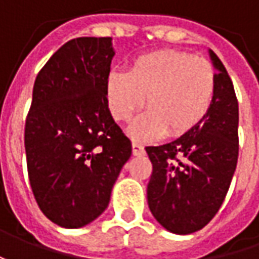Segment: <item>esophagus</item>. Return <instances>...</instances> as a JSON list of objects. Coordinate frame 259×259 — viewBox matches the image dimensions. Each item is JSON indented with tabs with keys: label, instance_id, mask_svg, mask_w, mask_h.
Instances as JSON below:
<instances>
[{
	"label": "esophagus",
	"instance_id": "esophagus-1",
	"mask_svg": "<svg viewBox=\"0 0 259 259\" xmlns=\"http://www.w3.org/2000/svg\"><path fill=\"white\" fill-rule=\"evenodd\" d=\"M133 154L134 155H144L145 154V150H144V145L140 144V143H133Z\"/></svg>",
	"mask_w": 259,
	"mask_h": 259
}]
</instances>
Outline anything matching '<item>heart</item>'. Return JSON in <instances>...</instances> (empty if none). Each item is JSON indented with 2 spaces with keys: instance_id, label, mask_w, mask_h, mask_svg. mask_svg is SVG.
<instances>
[{
  "instance_id": "1",
  "label": "heart",
  "mask_w": 259,
  "mask_h": 259,
  "mask_svg": "<svg viewBox=\"0 0 259 259\" xmlns=\"http://www.w3.org/2000/svg\"><path fill=\"white\" fill-rule=\"evenodd\" d=\"M216 72L209 60L180 50H157L138 56L128 72L112 70L106 77V101L116 121H128L135 140H150L167 131L182 135L202 122L213 104Z\"/></svg>"
}]
</instances>
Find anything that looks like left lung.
Here are the masks:
<instances>
[{
	"label": "left lung",
	"instance_id": "1",
	"mask_svg": "<svg viewBox=\"0 0 259 259\" xmlns=\"http://www.w3.org/2000/svg\"><path fill=\"white\" fill-rule=\"evenodd\" d=\"M209 55L216 69V95L207 115L174 141L145 147L153 164L148 207L173 234H193L213 219L238 163L239 109L234 83L221 59L212 50Z\"/></svg>",
	"mask_w": 259,
	"mask_h": 259
}]
</instances>
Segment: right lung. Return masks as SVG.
Returning a JSON list of instances; mask_svg holds the SVG:
<instances>
[{"instance_id":"obj_1","label":"right lung","mask_w":259,"mask_h":259,"mask_svg":"<svg viewBox=\"0 0 259 259\" xmlns=\"http://www.w3.org/2000/svg\"><path fill=\"white\" fill-rule=\"evenodd\" d=\"M111 37L63 45L35 77L25 118L30 186L40 210L63 228H82L108 207L131 141L108 109Z\"/></svg>"}]
</instances>
